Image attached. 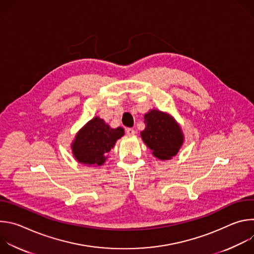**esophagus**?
<instances>
[{
  "label": "esophagus",
  "mask_w": 254,
  "mask_h": 254,
  "mask_svg": "<svg viewBox=\"0 0 254 254\" xmlns=\"http://www.w3.org/2000/svg\"><path fill=\"white\" fill-rule=\"evenodd\" d=\"M127 134L128 136H131V135H134L135 134V130L133 128H127Z\"/></svg>",
  "instance_id": "esophagus-1"
}]
</instances>
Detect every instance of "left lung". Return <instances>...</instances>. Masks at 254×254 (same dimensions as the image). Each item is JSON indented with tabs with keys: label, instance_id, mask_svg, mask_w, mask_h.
I'll use <instances>...</instances> for the list:
<instances>
[{
	"label": "left lung",
	"instance_id": "8db88e82",
	"mask_svg": "<svg viewBox=\"0 0 254 254\" xmlns=\"http://www.w3.org/2000/svg\"><path fill=\"white\" fill-rule=\"evenodd\" d=\"M146 127L140 137L155 158L166 161L175 157L184 143L182 127L173 116L159 110H151L143 117Z\"/></svg>",
	"mask_w": 254,
	"mask_h": 254
}]
</instances>
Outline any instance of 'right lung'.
Wrapping results in <instances>:
<instances>
[{
	"label": "right lung",
	"mask_w": 254,
	"mask_h": 254,
	"mask_svg": "<svg viewBox=\"0 0 254 254\" xmlns=\"http://www.w3.org/2000/svg\"><path fill=\"white\" fill-rule=\"evenodd\" d=\"M124 134L123 127L113 128L99 117H94L76 132L71 142L72 154L80 164L100 167Z\"/></svg>",
	"instance_id": "1"
}]
</instances>
